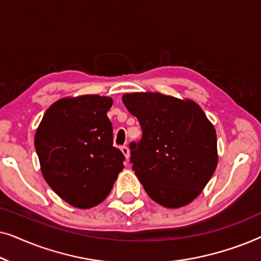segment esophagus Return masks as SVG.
Returning a JSON list of instances; mask_svg holds the SVG:
<instances>
[{
  "label": "esophagus",
  "mask_w": 261,
  "mask_h": 261,
  "mask_svg": "<svg viewBox=\"0 0 261 261\" xmlns=\"http://www.w3.org/2000/svg\"><path fill=\"white\" fill-rule=\"evenodd\" d=\"M121 152L123 153V155L126 156V159H129L130 153H129V148H128L127 146H122V147H121Z\"/></svg>",
  "instance_id": "34e87169"
}]
</instances>
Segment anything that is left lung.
Listing matches in <instances>:
<instances>
[{"label": "left lung", "instance_id": "1", "mask_svg": "<svg viewBox=\"0 0 261 261\" xmlns=\"http://www.w3.org/2000/svg\"><path fill=\"white\" fill-rule=\"evenodd\" d=\"M142 138L130 142L132 169L149 197L166 208L194 201L217 166L216 132L197 103L159 92L122 96Z\"/></svg>", "mask_w": 261, "mask_h": 261}]
</instances>
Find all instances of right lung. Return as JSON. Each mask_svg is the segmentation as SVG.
Wrapping results in <instances>:
<instances>
[{
    "mask_svg": "<svg viewBox=\"0 0 261 261\" xmlns=\"http://www.w3.org/2000/svg\"><path fill=\"white\" fill-rule=\"evenodd\" d=\"M113 99L84 95L66 97L46 110L34 138L42 176L72 206L89 209L105 201L124 155L113 146L107 116Z\"/></svg>",
    "mask_w": 261,
    "mask_h": 261,
    "instance_id": "obj_1",
    "label": "right lung"
}]
</instances>
